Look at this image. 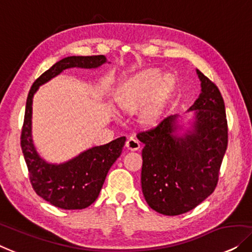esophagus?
Instances as JSON below:
<instances>
[{
	"instance_id": "esophagus-1",
	"label": "esophagus",
	"mask_w": 252,
	"mask_h": 252,
	"mask_svg": "<svg viewBox=\"0 0 252 252\" xmlns=\"http://www.w3.org/2000/svg\"><path fill=\"white\" fill-rule=\"evenodd\" d=\"M126 147L130 151H136V150H138V149H140L141 143L136 137L130 136V137H128V140H127V142H126Z\"/></svg>"
}]
</instances>
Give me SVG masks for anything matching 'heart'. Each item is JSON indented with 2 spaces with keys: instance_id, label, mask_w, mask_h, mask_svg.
<instances>
[{
  "instance_id": "obj_1",
  "label": "heart",
  "mask_w": 252,
  "mask_h": 252,
  "mask_svg": "<svg viewBox=\"0 0 252 252\" xmlns=\"http://www.w3.org/2000/svg\"><path fill=\"white\" fill-rule=\"evenodd\" d=\"M162 74L157 70L144 71L135 76L120 91L117 102L123 109H137L151 99L157 89L162 82ZM162 87L168 85V79L162 82ZM160 116V105L158 100H153L141 111L140 117L144 123H155Z\"/></svg>"
}]
</instances>
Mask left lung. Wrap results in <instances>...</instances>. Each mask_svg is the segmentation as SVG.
I'll list each match as a JSON object with an SVG mask.
<instances>
[{
  "label": "left lung",
  "instance_id": "left-lung-1",
  "mask_svg": "<svg viewBox=\"0 0 252 252\" xmlns=\"http://www.w3.org/2000/svg\"><path fill=\"white\" fill-rule=\"evenodd\" d=\"M201 93L188 112L192 128L178 135L177 115L137 133L142 150L141 184L145 201L157 213L176 216L194 209L216 189L227 148V120L218 87L196 69Z\"/></svg>",
  "mask_w": 252,
  "mask_h": 252
}]
</instances>
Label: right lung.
I'll return each instance as SVG.
<instances>
[{
    "mask_svg": "<svg viewBox=\"0 0 252 252\" xmlns=\"http://www.w3.org/2000/svg\"><path fill=\"white\" fill-rule=\"evenodd\" d=\"M104 63H107L104 56L67 57L39 76L28 93L21 130V150L29 171V180L41 198L61 209H84L95 201L109 169L123 151L126 137H118L104 145L91 148L59 165L46 162L39 157L32 143V97L39 86L61 74L64 69H94Z\"/></svg>",
    "mask_w": 252,
    "mask_h": 252,
    "instance_id": "obj_1",
    "label": "right lung"
}]
</instances>
